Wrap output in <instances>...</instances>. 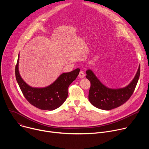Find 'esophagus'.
<instances>
[{
	"label": "esophagus",
	"mask_w": 149,
	"mask_h": 149,
	"mask_svg": "<svg viewBox=\"0 0 149 149\" xmlns=\"http://www.w3.org/2000/svg\"><path fill=\"white\" fill-rule=\"evenodd\" d=\"M78 77L80 78H83L85 77V74H84V73L82 71H80L79 73V75H78Z\"/></svg>",
	"instance_id": "34e87169"
}]
</instances>
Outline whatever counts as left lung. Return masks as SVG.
Wrapping results in <instances>:
<instances>
[{
  "mask_svg": "<svg viewBox=\"0 0 149 149\" xmlns=\"http://www.w3.org/2000/svg\"><path fill=\"white\" fill-rule=\"evenodd\" d=\"M140 72V66L133 80L123 88H110L106 87L98 79L91 70L86 71V78L90 81L91 87L88 99L94 107L110 110L123 105L133 94L137 84Z\"/></svg>",
  "mask_w": 149,
  "mask_h": 149,
  "instance_id": "obj_1",
  "label": "left lung"
}]
</instances>
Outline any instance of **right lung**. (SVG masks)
<instances>
[{
	"label": "right lung",
	"instance_id": "obj_1",
	"mask_svg": "<svg viewBox=\"0 0 149 149\" xmlns=\"http://www.w3.org/2000/svg\"><path fill=\"white\" fill-rule=\"evenodd\" d=\"M19 54L15 67V75L19 86L25 98L35 107L43 110L52 111L59 107L68 97L70 85L77 78L80 70L61 74L49 86L43 88L32 87L21 77L19 71Z\"/></svg>",
	"mask_w": 149,
	"mask_h": 149
}]
</instances>
